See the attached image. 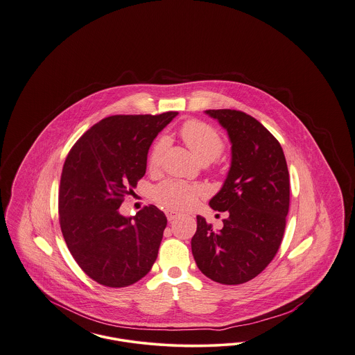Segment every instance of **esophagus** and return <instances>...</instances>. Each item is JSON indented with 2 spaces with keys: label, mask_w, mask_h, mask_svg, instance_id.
I'll return each mask as SVG.
<instances>
[{
  "label": "esophagus",
  "mask_w": 355,
  "mask_h": 355,
  "mask_svg": "<svg viewBox=\"0 0 355 355\" xmlns=\"http://www.w3.org/2000/svg\"><path fill=\"white\" fill-rule=\"evenodd\" d=\"M165 214H166V217H168V220H175V218L178 217V213L174 211V210H166Z\"/></svg>",
  "instance_id": "obj_1"
}]
</instances>
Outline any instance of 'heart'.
<instances>
[{"label":"heart","instance_id":"heart-1","mask_svg":"<svg viewBox=\"0 0 355 355\" xmlns=\"http://www.w3.org/2000/svg\"><path fill=\"white\" fill-rule=\"evenodd\" d=\"M181 135L186 145L202 161L211 162L223 152L225 144L220 133L198 119H190L181 128ZM168 148V139L165 137L155 141L149 154V168L157 169L161 165L164 153ZM202 194V187L193 184H186L178 180H168L153 189V197L157 202L173 209L185 210Z\"/></svg>","mask_w":355,"mask_h":355}]
</instances>
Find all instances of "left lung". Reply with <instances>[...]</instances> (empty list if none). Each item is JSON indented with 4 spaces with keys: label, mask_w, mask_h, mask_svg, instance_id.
<instances>
[{
    "label": "left lung",
    "mask_w": 355,
    "mask_h": 355,
    "mask_svg": "<svg viewBox=\"0 0 355 355\" xmlns=\"http://www.w3.org/2000/svg\"><path fill=\"white\" fill-rule=\"evenodd\" d=\"M218 119L232 142V165L209 205L226 211L223 227L197 216L191 252L203 274L223 285L255 278L278 252L290 203L286 158L277 138L257 119L239 110H206Z\"/></svg>",
    "instance_id": "obj_1"
}]
</instances>
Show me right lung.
Returning <instances> with one entry per match:
<instances>
[{"instance_id": "1", "label": "right lung", "mask_w": 355, "mask_h": 355, "mask_svg": "<svg viewBox=\"0 0 355 355\" xmlns=\"http://www.w3.org/2000/svg\"><path fill=\"white\" fill-rule=\"evenodd\" d=\"M177 114L106 117L65 159L58 191L61 232L74 261L100 285H133L157 259L165 214L154 205L135 217H123L119 209L146 173L153 139Z\"/></svg>"}]
</instances>
